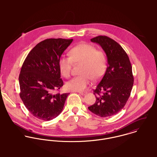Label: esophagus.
<instances>
[{"label":"esophagus","mask_w":157,"mask_h":157,"mask_svg":"<svg viewBox=\"0 0 157 157\" xmlns=\"http://www.w3.org/2000/svg\"><path fill=\"white\" fill-rule=\"evenodd\" d=\"M80 95H84L85 94H86V92H78Z\"/></svg>","instance_id":"1"}]
</instances>
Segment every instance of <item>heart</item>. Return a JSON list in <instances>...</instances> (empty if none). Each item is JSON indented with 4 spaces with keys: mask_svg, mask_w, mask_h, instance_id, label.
<instances>
[{
    "mask_svg": "<svg viewBox=\"0 0 157 157\" xmlns=\"http://www.w3.org/2000/svg\"><path fill=\"white\" fill-rule=\"evenodd\" d=\"M74 64H82V75L77 76L67 82V89L72 91L84 90L90 85L92 78L94 80H99L107 69V60L105 53L88 44H80L74 46L69 51V57H60L59 66L62 75L69 77Z\"/></svg>",
    "mask_w": 157,
    "mask_h": 157,
    "instance_id": "b5f03b06",
    "label": "heart"
}]
</instances>
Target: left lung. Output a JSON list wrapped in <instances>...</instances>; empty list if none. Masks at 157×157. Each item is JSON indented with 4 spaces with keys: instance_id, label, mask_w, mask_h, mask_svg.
Masks as SVG:
<instances>
[{
    "instance_id": "8db88e82",
    "label": "left lung",
    "mask_w": 157,
    "mask_h": 157,
    "mask_svg": "<svg viewBox=\"0 0 157 157\" xmlns=\"http://www.w3.org/2000/svg\"><path fill=\"white\" fill-rule=\"evenodd\" d=\"M98 44L106 54L108 67L103 78L94 90L95 103L90 111L101 117L114 115L126 104L134 85L132 65L121 45L106 36L90 39Z\"/></svg>"
}]
</instances>
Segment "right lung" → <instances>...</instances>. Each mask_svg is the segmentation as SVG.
Wrapping results in <instances>:
<instances>
[{
	"label": "right lung",
	"instance_id": "1",
	"mask_svg": "<svg viewBox=\"0 0 157 157\" xmlns=\"http://www.w3.org/2000/svg\"><path fill=\"white\" fill-rule=\"evenodd\" d=\"M73 39H47L26 57L19 77L20 97L33 115L44 121L62 111L69 93H54L63 86L59 60Z\"/></svg>",
	"mask_w": 157,
	"mask_h": 157
}]
</instances>
